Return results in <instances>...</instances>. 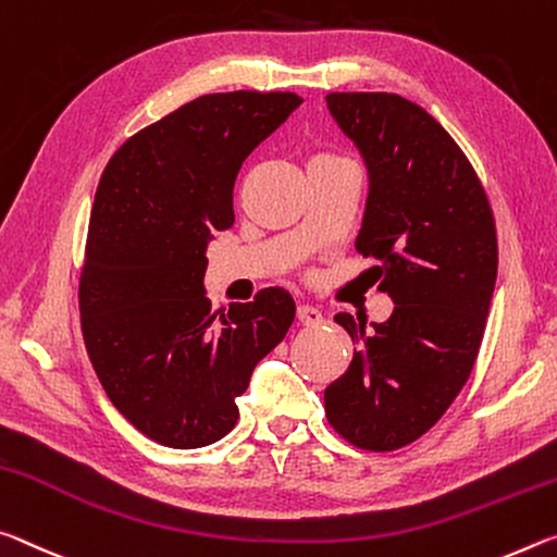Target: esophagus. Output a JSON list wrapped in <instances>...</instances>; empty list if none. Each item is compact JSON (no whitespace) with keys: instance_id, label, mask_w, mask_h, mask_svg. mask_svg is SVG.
Wrapping results in <instances>:
<instances>
[{"instance_id":"1","label":"esophagus","mask_w":557,"mask_h":557,"mask_svg":"<svg viewBox=\"0 0 557 557\" xmlns=\"http://www.w3.org/2000/svg\"><path fill=\"white\" fill-rule=\"evenodd\" d=\"M296 318H298V323H304V325H321L323 323V313L318 311L315 306H306V304H300L296 308Z\"/></svg>"}]
</instances>
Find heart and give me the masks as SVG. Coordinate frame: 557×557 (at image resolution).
<instances>
[{"label": "heart", "instance_id": "b5f03b06", "mask_svg": "<svg viewBox=\"0 0 557 557\" xmlns=\"http://www.w3.org/2000/svg\"><path fill=\"white\" fill-rule=\"evenodd\" d=\"M318 160H333V158H318Z\"/></svg>", "mask_w": 557, "mask_h": 557}]
</instances>
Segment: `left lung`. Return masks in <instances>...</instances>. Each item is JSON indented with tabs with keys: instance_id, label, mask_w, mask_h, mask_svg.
Here are the masks:
<instances>
[{
	"instance_id": "left-lung-1",
	"label": "left lung",
	"mask_w": 557,
	"mask_h": 557,
	"mask_svg": "<svg viewBox=\"0 0 557 557\" xmlns=\"http://www.w3.org/2000/svg\"><path fill=\"white\" fill-rule=\"evenodd\" d=\"M360 150L368 202L355 249L375 257L387 321L338 313L355 343L325 387V414L360 449L392 451L440 422L469 380L498 271L494 214L467 154L434 117L395 94H327Z\"/></svg>"
}]
</instances>
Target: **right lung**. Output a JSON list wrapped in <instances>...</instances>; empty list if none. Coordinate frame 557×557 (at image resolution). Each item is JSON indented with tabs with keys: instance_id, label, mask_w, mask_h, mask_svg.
Returning <instances> with one entry per match:
<instances>
[{
	"instance_id": "obj_1",
	"label": "right lung",
	"mask_w": 557,
	"mask_h": 557,
	"mask_svg": "<svg viewBox=\"0 0 557 557\" xmlns=\"http://www.w3.org/2000/svg\"><path fill=\"white\" fill-rule=\"evenodd\" d=\"M300 103L257 90L199 96L125 140L98 182L81 331L108 399L152 442L199 449L230 434L236 397L294 323V298L276 286L212 311L205 273L214 232L234 224L244 160Z\"/></svg>"
}]
</instances>
